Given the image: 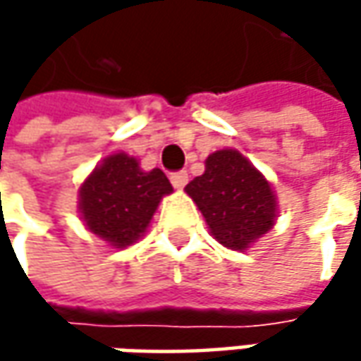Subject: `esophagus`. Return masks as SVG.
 <instances>
[{
	"instance_id": "34e87169",
	"label": "esophagus",
	"mask_w": 361,
	"mask_h": 361,
	"mask_svg": "<svg viewBox=\"0 0 361 361\" xmlns=\"http://www.w3.org/2000/svg\"><path fill=\"white\" fill-rule=\"evenodd\" d=\"M171 183L174 188H185L188 183V173L187 171H178V173L171 174Z\"/></svg>"
}]
</instances>
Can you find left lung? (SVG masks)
Segmentation results:
<instances>
[{
  "label": "left lung",
  "mask_w": 361,
  "mask_h": 361,
  "mask_svg": "<svg viewBox=\"0 0 361 361\" xmlns=\"http://www.w3.org/2000/svg\"><path fill=\"white\" fill-rule=\"evenodd\" d=\"M192 178L187 192L197 202L216 241L241 251L275 223V195L249 160L237 150H216Z\"/></svg>",
  "instance_id": "1"
}]
</instances>
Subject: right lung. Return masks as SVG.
<instances>
[{"label": "right lung", "mask_w": 361, "mask_h": 361, "mask_svg": "<svg viewBox=\"0 0 361 361\" xmlns=\"http://www.w3.org/2000/svg\"><path fill=\"white\" fill-rule=\"evenodd\" d=\"M173 190L160 169L140 171L136 159L112 154L80 188L86 227L112 247L134 243L148 227L160 199Z\"/></svg>", "instance_id": "obj_1"}]
</instances>
